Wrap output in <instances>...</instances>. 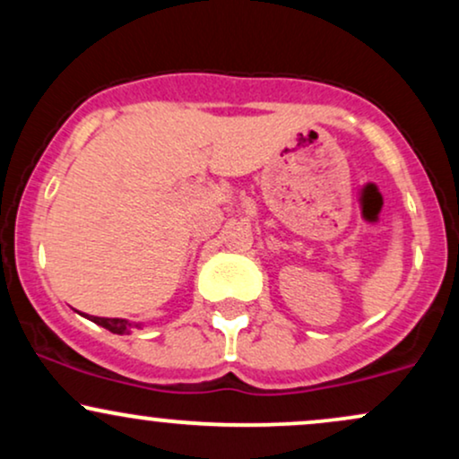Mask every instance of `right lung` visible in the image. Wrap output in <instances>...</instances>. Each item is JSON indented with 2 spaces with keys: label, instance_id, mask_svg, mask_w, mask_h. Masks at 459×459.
Returning <instances> with one entry per match:
<instances>
[{
  "label": "right lung",
  "instance_id": "add662e5",
  "mask_svg": "<svg viewBox=\"0 0 459 459\" xmlns=\"http://www.w3.org/2000/svg\"><path fill=\"white\" fill-rule=\"evenodd\" d=\"M91 321H94L97 325H101V328L114 332V334H129L134 328H140L142 324H135V321H129V319H109V317H94L91 315L88 317Z\"/></svg>",
  "mask_w": 459,
  "mask_h": 459
}]
</instances>
